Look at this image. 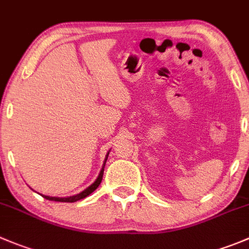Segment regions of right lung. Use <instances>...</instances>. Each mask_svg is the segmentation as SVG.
<instances>
[{
    "label": "right lung",
    "mask_w": 249,
    "mask_h": 249,
    "mask_svg": "<svg viewBox=\"0 0 249 249\" xmlns=\"http://www.w3.org/2000/svg\"><path fill=\"white\" fill-rule=\"evenodd\" d=\"M108 154H109V151H108L107 156H106L105 163H103L102 169H101L100 174H98V176H97V178H96V180H95V182L91 183V185L89 186L88 189H85V190H84V191H81L80 194L74 195V196H71V197H50V196H45V195H41V196H42L43 198L48 199V201H54V202H69V203H73V202L80 201V199H83V198H85V197H88L89 195H91L93 191H95L96 189H97L98 186H100L101 181H102L103 171H105V165H106V161H107Z\"/></svg>",
    "instance_id": "add662e5"
}]
</instances>
